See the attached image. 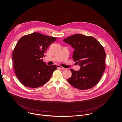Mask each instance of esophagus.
Returning <instances> with one entry per match:
<instances>
[{"mask_svg": "<svg viewBox=\"0 0 122 122\" xmlns=\"http://www.w3.org/2000/svg\"><path fill=\"white\" fill-rule=\"evenodd\" d=\"M57 68H58V69H61V70H63L65 69V68H63L62 67H61V66H60V65H57Z\"/></svg>", "mask_w": 122, "mask_h": 122, "instance_id": "esophagus-1", "label": "esophagus"}]
</instances>
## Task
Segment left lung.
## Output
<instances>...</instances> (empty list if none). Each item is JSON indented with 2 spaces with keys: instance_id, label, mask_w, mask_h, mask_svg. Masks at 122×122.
<instances>
[{
  "instance_id": "left-lung-1",
  "label": "left lung",
  "mask_w": 122,
  "mask_h": 122,
  "mask_svg": "<svg viewBox=\"0 0 122 122\" xmlns=\"http://www.w3.org/2000/svg\"><path fill=\"white\" fill-rule=\"evenodd\" d=\"M63 41L75 49L72 57L80 66L77 71L70 70L72 76L68 79L69 83L80 90L94 86L105 70L103 47L94 37L80 34L72 35Z\"/></svg>"
}]
</instances>
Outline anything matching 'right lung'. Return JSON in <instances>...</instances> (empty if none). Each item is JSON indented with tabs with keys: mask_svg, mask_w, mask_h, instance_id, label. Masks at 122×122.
Instances as JSON below:
<instances>
[{
	"mask_svg": "<svg viewBox=\"0 0 122 122\" xmlns=\"http://www.w3.org/2000/svg\"><path fill=\"white\" fill-rule=\"evenodd\" d=\"M56 40L55 37L38 32L24 36L19 40L12 59L15 73L23 85L37 88L50 80L57 67L47 65L42 58L49 45Z\"/></svg>",
	"mask_w": 122,
	"mask_h": 122,
	"instance_id": "add662e5",
	"label": "right lung"
}]
</instances>
